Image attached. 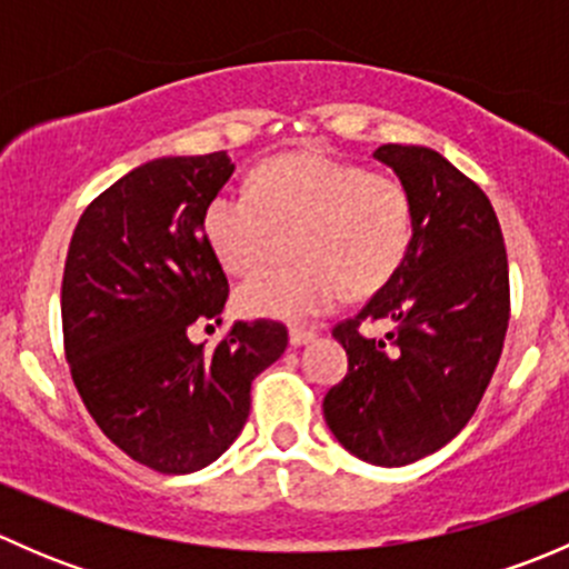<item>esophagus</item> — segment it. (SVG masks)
<instances>
[{"mask_svg": "<svg viewBox=\"0 0 569 569\" xmlns=\"http://www.w3.org/2000/svg\"><path fill=\"white\" fill-rule=\"evenodd\" d=\"M313 338H317V332L308 330V327H291L289 330V341L295 343V347H302V343L313 341Z\"/></svg>", "mask_w": 569, "mask_h": 569, "instance_id": "1", "label": "esophagus"}]
</instances>
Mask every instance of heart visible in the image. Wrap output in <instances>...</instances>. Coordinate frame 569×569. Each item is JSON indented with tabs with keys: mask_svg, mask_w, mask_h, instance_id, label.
<instances>
[{
	"mask_svg": "<svg viewBox=\"0 0 569 569\" xmlns=\"http://www.w3.org/2000/svg\"><path fill=\"white\" fill-rule=\"evenodd\" d=\"M295 228L300 263L267 269L239 289L250 317L319 319L347 295L380 291L410 252L412 194L393 173L302 151L267 159L252 189L214 194L203 214L206 242L237 278L267 261L274 233Z\"/></svg>",
	"mask_w": 569,
	"mask_h": 569,
	"instance_id": "heart-1",
	"label": "heart"
}]
</instances>
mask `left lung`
Listing matches in <instances>:
<instances>
[{
	"label": "left lung",
	"mask_w": 569,
	"mask_h": 569,
	"mask_svg": "<svg viewBox=\"0 0 569 569\" xmlns=\"http://www.w3.org/2000/svg\"><path fill=\"white\" fill-rule=\"evenodd\" d=\"M412 194V242L399 272L332 327L349 371L321 410L338 443L371 465L399 468L462 432L492 380L509 325V263L490 198L421 146H380ZM366 320H388L366 339Z\"/></svg>",
	"instance_id": "1"
}]
</instances>
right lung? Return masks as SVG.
<instances>
[{"instance_id":"add662e5","label":"right lung","mask_w":569,"mask_h":569,"mask_svg":"<svg viewBox=\"0 0 569 569\" xmlns=\"http://www.w3.org/2000/svg\"><path fill=\"white\" fill-rule=\"evenodd\" d=\"M226 151L153 159L79 217L62 272L68 369L101 432L159 473L214 462L250 416V386L289 343L286 325L237 321L214 349L187 327L220 319L228 278L203 233Z\"/></svg>"}]
</instances>
